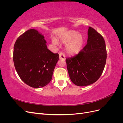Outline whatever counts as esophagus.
Listing matches in <instances>:
<instances>
[{"instance_id":"esophagus-1","label":"esophagus","mask_w":123,"mask_h":123,"mask_svg":"<svg viewBox=\"0 0 123 123\" xmlns=\"http://www.w3.org/2000/svg\"><path fill=\"white\" fill-rule=\"evenodd\" d=\"M59 59H62V60H65V55L63 53L61 52L59 53Z\"/></svg>"}]
</instances>
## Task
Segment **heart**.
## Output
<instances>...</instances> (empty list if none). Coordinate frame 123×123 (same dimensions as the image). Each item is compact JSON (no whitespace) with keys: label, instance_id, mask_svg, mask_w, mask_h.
<instances>
[{"label":"heart","instance_id":"b5f03b06","mask_svg":"<svg viewBox=\"0 0 123 123\" xmlns=\"http://www.w3.org/2000/svg\"><path fill=\"white\" fill-rule=\"evenodd\" d=\"M58 39L62 43L66 44L65 50L70 55H75L79 54L82 50L84 44V36L74 30H70L61 34L58 37ZM54 44H58L56 39L52 40Z\"/></svg>","mask_w":123,"mask_h":123}]
</instances>
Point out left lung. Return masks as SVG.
<instances>
[{
    "instance_id": "8db88e82",
    "label": "left lung",
    "mask_w": 123,
    "mask_h": 123,
    "mask_svg": "<svg viewBox=\"0 0 123 123\" xmlns=\"http://www.w3.org/2000/svg\"><path fill=\"white\" fill-rule=\"evenodd\" d=\"M87 43L77 55L66 58L71 80L78 86L93 84L105 68L107 51L103 36L91 27L88 31Z\"/></svg>"
}]
</instances>
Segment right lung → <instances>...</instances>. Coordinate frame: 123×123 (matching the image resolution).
Listing matches in <instances>:
<instances>
[{"label": "right lung", "mask_w": 123, "mask_h": 123, "mask_svg": "<svg viewBox=\"0 0 123 123\" xmlns=\"http://www.w3.org/2000/svg\"><path fill=\"white\" fill-rule=\"evenodd\" d=\"M46 43L42 33L32 29L20 35L14 44L16 72L25 83L33 88H42L50 83L59 60L58 54L48 49Z\"/></svg>", "instance_id": "add662e5"}]
</instances>
